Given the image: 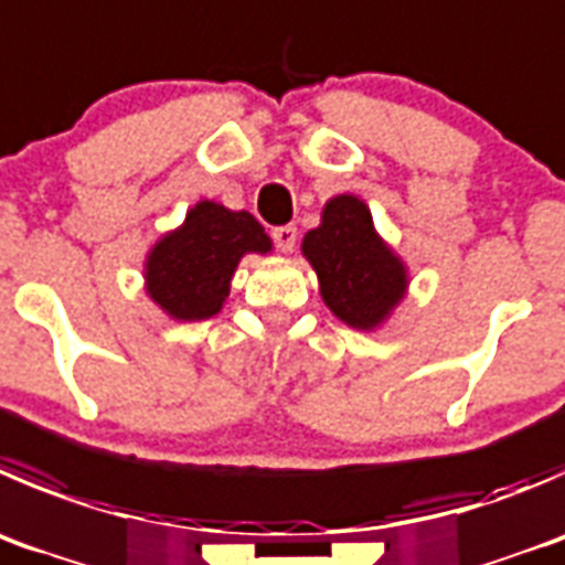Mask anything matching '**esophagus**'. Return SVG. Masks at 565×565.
<instances>
[{"label":"esophagus","instance_id":"1","mask_svg":"<svg viewBox=\"0 0 565 565\" xmlns=\"http://www.w3.org/2000/svg\"><path fill=\"white\" fill-rule=\"evenodd\" d=\"M273 239H276V245H278V250H281V254H289V250L295 248V243H298V228H295V226L273 228Z\"/></svg>","mask_w":565,"mask_h":565}]
</instances>
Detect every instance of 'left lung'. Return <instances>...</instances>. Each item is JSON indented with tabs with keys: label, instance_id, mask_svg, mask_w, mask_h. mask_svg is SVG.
<instances>
[{
	"label": "left lung",
	"instance_id": "obj_1",
	"mask_svg": "<svg viewBox=\"0 0 565 565\" xmlns=\"http://www.w3.org/2000/svg\"><path fill=\"white\" fill-rule=\"evenodd\" d=\"M300 254L317 273L322 303L353 331H377L408 295V265L353 193L326 201L320 226L306 232Z\"/></svg>",
	"mask_w": 565,
	"mask_h": 565
}]
</instances>
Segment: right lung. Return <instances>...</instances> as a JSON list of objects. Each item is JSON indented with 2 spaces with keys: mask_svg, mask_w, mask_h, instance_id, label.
Returning <instances> with one entry per match:
<instances>
[{
  "mask_svg": "<svg viewBox=\"0 0 565 565\" xmlns=\"http://www.w3.org/2000/svg\"><path fill=\"white\" fill-rule=\"evenodd\" d=\"M270 250L273 239L250 212L201 199L146 254V295L177 322L210 320L226 303L243 256Z\"/></svg>",
  "mask_w": 565,
  "mask_h": 565,
  "instance_id": "add662e5",
  "label": "right lung"
}]
</instances>
